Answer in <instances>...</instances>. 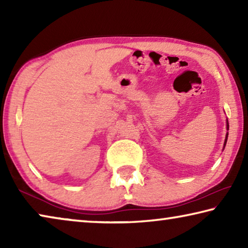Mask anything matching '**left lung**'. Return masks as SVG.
Segmentation results:
<instances>
[{"mask_svg": "<svg viewBox=\"0 0 248 248\" xmlns=\"http://www.w3.org/2000/svg\"><path fill=\"white\" fill-rule=\"evenodd\" d=\"M226 130H229V121L226 119ZM228 136H229V132H226V136H225V140H224V144H223V150L225 148V144H226V141H228Z\"/></svg>", "mask_w": 248, "mask_h": 248, "instance_id": "1", "label": "left lung"}]
</instances>
